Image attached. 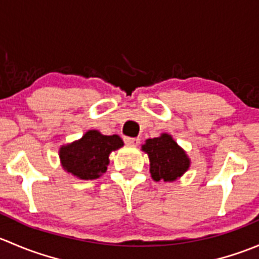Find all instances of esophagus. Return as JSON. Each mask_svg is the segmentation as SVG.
Segmentation results:
<instances>
[{
    "instance_id": "1",
    "label": "esophagus",
    "mask_w": 259,
    "mask_h": 259,
    "mask_svg": "<svg viewBox=\"0 0 259 259\" xmlns=\"http://www.w3.org/2000/svg\"><path fill=\"white\" fill-rule=\"evenodd\" d=\"M124 142L126 143L127 145H138L140 143L139 138H130V137H125Z\"/></svg>"
}]
</instances>
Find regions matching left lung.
Instances as JSON below:
<instances>
[{"label": "left lung", "instance_id": "left-lung-1", "mask_svg": "<svg viewBox=\"0 0 259 259\" xmlns=\"http://www.w3.org/2000/svg\"><path fill=\"white\" fill-rule=\"evenodd\" d=\"M143 150L150 159L151 178L155 182H173L189 168L190 161L185 151L168 134L148 139Z\"/></svg>", "mask_w": 259, "mask_h": 259}]
</instances>
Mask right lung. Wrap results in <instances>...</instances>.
Listing matches in <instances>:
<instances>
[{
	"label": "right lung",
	"mask_w": 259,
	"mask_h": 259,
	"mask_svg": "<svg viewBox=\"0 0 259 259\" xmlns=\"http://www.w3.org/2000/svg\"><path fill=\"white\" fill-rule=\"evenodd\" d=\"M124 145L119 135L89 130L80 140L62 146L60 159L65 170L80 179H96L106 171L109 154Z\"/></svg>",
	"instance_id": "obj_1"
}]
</instances>
